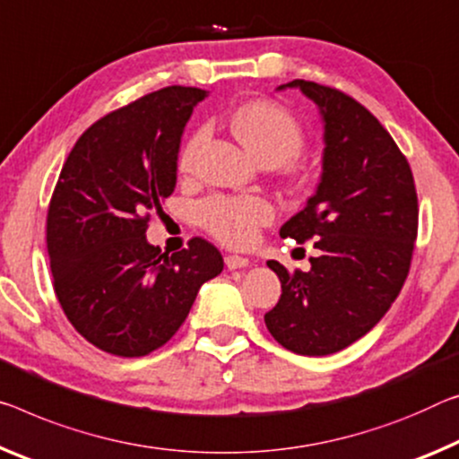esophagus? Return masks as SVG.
<instances>
[{
	"label": "esophagus",
	"mask_w": 459,
	"mask_h": 459,
	"mask_svg": "<svg viewBox=\"0 0 459 459\" xmlns=\"http://www.w3.org/2000/svg\"><path fill=\"white\" fill-rule=\"evenodd\" d=\"M224 264H227L229 269H243L249 265V259L241 255H227L224 257Z\"/></svg>",
	"instance_id": "1"
}]
</instances>
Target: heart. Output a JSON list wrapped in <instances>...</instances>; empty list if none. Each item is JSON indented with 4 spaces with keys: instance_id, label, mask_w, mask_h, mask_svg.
Returning <instances> with one entry per match:
<instances>
[{
    "instance_id": "heart-1",
    "label": "heart",
    "mask_w": 459,
    "mask_h": 459,
    "mask_svg": "<svg viewBox=\"0 0 459 459\" xmlns=\"http://www.w3.org/2000/svg\"><path fill=\"white\" fill-rule=\"evenodd\" d=\"M230 130L243 147L261 163L283 165L300 155L304 130L286 108L269 100L251 101L229 116ZM206 136V130H195L187 138L179 155V167L192 169L194 159ZM195 216L204 230L224 245L247 247L255 241L261 227L273 221V204L261 195L214 194L195 206Z\"/></svg>"
}]
</instances>
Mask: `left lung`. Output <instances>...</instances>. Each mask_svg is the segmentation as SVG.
I'll return each instance as SVG.
<instances>
[{
	"instance_id": "obj_1",
	"label": "left lung",
	"mask_w": 459,
	"mask_h": 459,
	"mask_svg": "<svg viewBox=\"0 0 459 459\" xmlns=\"http://www.w3.org/2000/svg\"><path fill=\"white\" fill-rule=\"evenodd\" d=\"M300 90L323 118V173L307 206L280 229L298 243L315 238L308 272L278 273L281 296L267 331L298 355H331L369 333L409 275L419 204L412 171L394 138L359 101L315 82Z\"/></svg>"
}]
</instances>
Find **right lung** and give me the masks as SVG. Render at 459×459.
Listing matches in <instances>:
<instances>
[{
  "mask_svg": "<svg viewBox=\"0 0 459 459\" xmlns=\"http://www.w3.org/2000/svg\"><path fill=\"white\" fill-rule=\"evenodd\" d=\"M208 93L171 85L104 116L65 161L47 216L55 294L75 331L118 358L165 345L204 281L222 272L195 237L173 255L147 241L178 181V152L194 106Z\"/></svg>",
  "mask_w": 459,
  "mask_h": 459,
  "instance_id": "obj_1",
  "label": "right lung"
}]
</instances>
